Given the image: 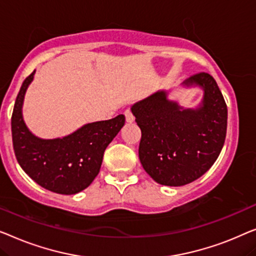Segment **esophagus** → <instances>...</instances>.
<instances>
[{
    "label": "esophagus",
    "mask_w": 256,
    "mask_h": 256,
    "mask_svg": "<svg viewBox=\"0 0 256 256\" xmlns=\"http://www.w3.org/2000/svg\"><path fill=\"white\" fill-rule=\"evenodd\" d=\"M124 114H125V120L128 122V123H132L133 120H134V116H133L131 110L126 109L124 111Z\"/></svg>",
    "instance_id": "1"
}]
</instances>
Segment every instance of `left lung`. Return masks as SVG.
Masks as SVG:
<instances>
[{"label":"left lung","instance_id":"obj_1","mask_svg":"<svg viewBox=\"0 0 256 256\" xmlns=\"http://www.w3.org/2000/svg\"><path fill=\"white\" fill-rule=\"evenodd\" d=\"M200 86L204 96L197 109H183L164 90L133 104L142 130L139 159L145 172L164 186L188 184L212 167L224 146L228 106L210 74H194L183 82Z\"/></svg>","mask_w":256,"mask_h":256}]
</instances>
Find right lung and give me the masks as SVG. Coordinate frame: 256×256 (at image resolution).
I'll return each instance as SVG.
<instances>
[{"label": "right lung", "mask_w": 256, "mask_h": 256, "mask_svg": "<svg viewBox=\"0 0 256 256\" xmlns=\"http://www.w3.org/2000/svg\"><path fill=\"white\" fill-rule=\"evenodd\" d=\"M34 70L25 78L12 116V145L22 169L50 192L74 195L90 186L102 164L104 150L125 123L124 114L86 124L64 138L40 139L32 134L22 116L25 92Z\"/></svg>", "instance_id": "add662e5"}]
</instances>
